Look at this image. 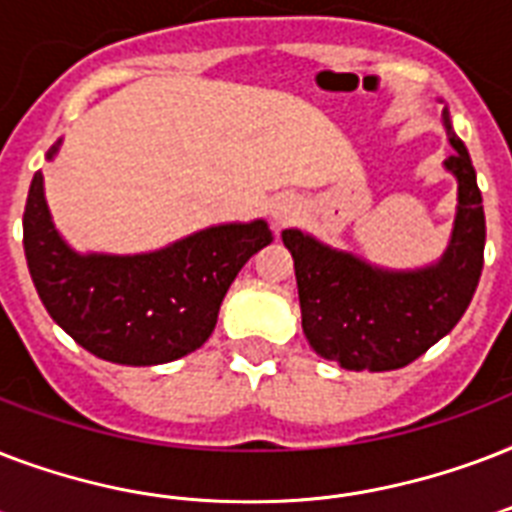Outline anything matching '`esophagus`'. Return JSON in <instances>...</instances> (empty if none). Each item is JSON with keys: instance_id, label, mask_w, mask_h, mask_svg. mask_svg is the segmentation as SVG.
<instances>
[{"instance_id": "1", "label": "esophagus", "mask_w": 512, "mask_h": 512, "mask_svg": "<svg viewBox=\"0 0 512 512\" xmlns=\"http://www.w3.org/2000/svg\"><path fill=\"white\" fill-rule=\"evenodd\" d=\"M300 215V201L295 199V196H279V199L273 201V207H271V217H273V223L276 225H284L289 223L292 217Z\"/></svg>"}]
</instances>
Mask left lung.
Listing matches in <instances>:
<instances>
[{"label": "left lung", "mask_w": 512, "mask_h": 512, "mask_svg": "<svg viewBox=\"0 0 512 512\" xmlns=\"http://www.w3.org/2000/svg\"><path fill=\"white\" fill-rule=\"evenodd\" d=\"M441 116L454 148L444 167L457 177V215L436 263L396 271L329 247L300 228L281 233L295 260L305 337L321 358L342 369L388 372L412 364L452 332L473 300L484 268V204L449 108Z\"/></svg>", "instance_id": "left-lung-1"}]
</instances>
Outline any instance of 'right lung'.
Here are the masks:
<instances>
[{
  "label": "right lung",
  "instance_id": "1",
  "mask_svg": "<svg viewBox=\"0 0 512 512\" xmlns=\"http://www.w3.org/2000/svg\"><path fill=\"white\" fill-rule=\"evenodd\" d=\"M271 241L268 223L252 220L209 225L140 255L76 252L52 223L42 172L23 212L28 271L52 321L92 356L124 366L167 364L201 348L236 273Z\"/></svg>",
  "mask_w": 512,
  "mask_h": 512
}]
</instances>
